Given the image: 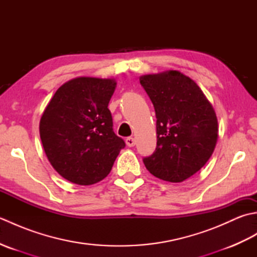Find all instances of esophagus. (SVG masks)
<instances>
[{"label":"esophagus","instance_id":"1","mask_svg":"<svg viewBox=\"0 0 257 257\" xmlns=\"http://www.w3.org/2000/svg\"><path fill=\"white\" fill-rule=\"evenodd\" d=\"M125 145H127L128 147H134L136 145V140L133 137H128L127 139H125Z\"/></svg>","mask_w":257,"mask_h":257}]
</instances>
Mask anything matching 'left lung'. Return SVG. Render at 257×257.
<instances>
[{
    "mask_svg": "<svg viewBox=\"0 0 257 257\" xmlns=\"http://www.w3.org/2000/svg\"><path fill=\"white\" fill-rule=\"evenodd\" d=\"M139 79L157 117V148L145 158V166L161 180L182 182L198 172L215 149L219 124L214 108L195 81L179 70Z\"/></svg>",
    "mask_w": 257,
    "mask_h": 257,
    "instance_id": "obj_1",
    "label": "left lung"
}]
</instances>
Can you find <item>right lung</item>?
Wrapping results in <instances>:
<instances>
[{"mask_svg": "<svg viewBox=\"0 0 257 257\" xmlns=\"http://www.w3.org/2000/svg\"><path fill=\"white\" fill-rule=\"evenodd\" d=\"M116 86L113 78L70 79L43 112V148L52 167L67 181L79 185L101 181L124 148V141L113 133L108 109Z\"/></svg>", "mask_w": 257, "mask_h": 257, "instance_id": "right-lung-1", "label": "right lung"}]
</instances>
